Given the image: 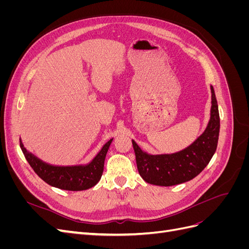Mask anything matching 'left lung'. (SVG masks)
<instances>
[{"instance_id": "8db88e82", "label": "left lung", "mask_w": 249, "mask_h": 249, "mask_svg": "<svg viewBox=\"0 0 249 249\" xmlns=\"http://www.w3.org/2000/svg\"><path fill=\"white\" fill-rule=\"evenodd\" d=\"M211 92L212 107L207 129L187 148L169 155H148L132 140L139 175L146 183L166 187L182 184L198 176L209 164L216 152L220 129L213 86Z\"/></svg>"}]
</instances>
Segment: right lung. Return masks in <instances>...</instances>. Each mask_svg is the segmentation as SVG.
<instances>
[{"mask_svg":"<svg viewBox=\"0 0 249 249\" xmlns=\"http://www.w3.org/2000/svg\"><path fill=\"white\" fill-rule=\"evenodd\" d=\"M113 139H110L99 152L93 160L87 165L78 166H54L41 161L27 149L20 142V148L26 160L35 173L47 184L62 190L81 191L95 186L102 178L104 163L109 146Z\"/></svg>","mask_w":249,"mask_h":249,"instance_id":"1","label":"right lung"}]
</instances>
